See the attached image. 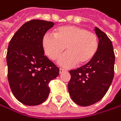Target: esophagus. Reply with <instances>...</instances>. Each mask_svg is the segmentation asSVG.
Listing matches in <instances>:
<instances>
[{
  "label": "esophagus",
  "mask_w": 121,
  "mask_h": 121,
  "mask_svg": "<svg viewBox=\"0 0 121 121\" xmlns=\"http://www.w3.org/2000/svg\"><path fill=\"white\" fill-rule=\"evenodd\" d=\"M65 72H67V70L66 69H59V73L60 74H62V73H63Z\"/></svg>",
  "instance_id": "obj_1"
}]
</instances>
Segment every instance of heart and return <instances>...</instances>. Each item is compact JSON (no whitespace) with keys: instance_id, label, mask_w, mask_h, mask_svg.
<instances>
[{"instance_id":"b5f03b06","label":"heart","mask_w":121,"mask_h":121,"mask_svg":"<svg viewBox=\"0 0 121 121\" xmlns=\"http://www.w3.org/2000/svg\"><path fill=\"white\" fill-rule=\"evenodd\" d=\"M42 47L45 54L52 60L58 59L64 52H67L59 59L58 64L64 67H71L77 62L84 65L96 54L99 43L96 34L86 29L65 25L54 30V36L45 34L42 39Z\"/></svg>"}]
</instances>
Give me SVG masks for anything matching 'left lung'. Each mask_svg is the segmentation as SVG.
I'll use <instances>...</instances> for the list:
<instances>
[{"label": "left lung", "mask_w": 121, "mask_h": 121, "mask_svg": "<svg viewBox=\"0 0 121 121\" xmlns=\"http://www.w3.org/2000/svg\"><path fill=\"white\" fill-rule=\"evenodd\" d=\"M95 32L99 38L98 52L91 61L74 70L68 90L72 101L82 106L99 101L108 91L113 77L115 54L111 39L98 27Z\"/></svg>", "instance_id": "8db88e82"}]
</instances>
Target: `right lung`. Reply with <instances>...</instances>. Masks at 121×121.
I'll use <instances>...</instances> for the list:
<instances>
[{
	"instance_id": "add662e5",
	"label": "right lung",
	"mask_w": 121,
	"mask_h": 121,
	"mask_svg": "<svg viewBox=\"0 0 121 121\" xmlns=\"http://www.w3.org/2000/svg\"><path fill=\"white\" fill-rule=\"evenodd\" d=\"M54 23L32 20L22 25L8 44V79L14 96L27 106L43 103L49 94V83L59 69L44 55L42 39Z\"/></svg>"
}]
</instances>
